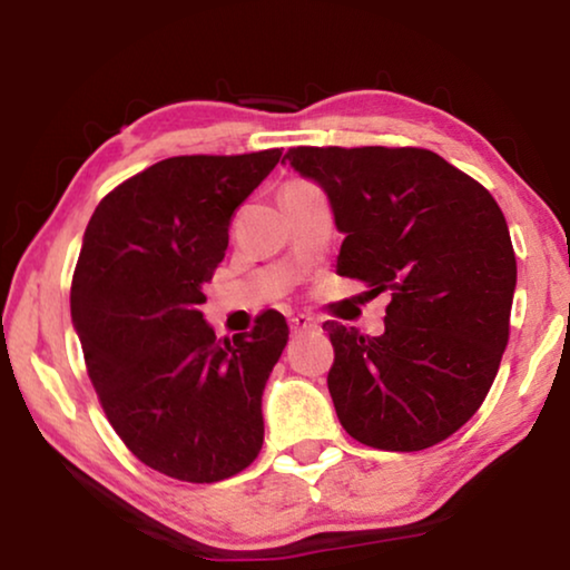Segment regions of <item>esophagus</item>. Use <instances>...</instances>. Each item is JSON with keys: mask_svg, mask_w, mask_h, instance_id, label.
<instances>
[{"mask_svg": "<svg viewBox=\"0 0 570 570\" xmlns=\"http://www.w3.org/2000/svg\"><path fill=\"white\" fill-rule=\"evenodd\" d=\"M291 330L293 332H311L316 330V318L308 314H293L291 316Z\"/></svg>", "mask_w": 570, "mask_h": 570, "instance_id": "obj_1", "label": "esophagus"}]
</instances>
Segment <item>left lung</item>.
I'll return each instance as SVG.
<instances>
[{
  "label": "left lung",
  "mask_w": 570,
  "mask_h": 570,
  "mask_svg": "<svg viewBox=\"0 0 570 570\" xmlns=\"http://www.w3.org/2000/svg\"><path fill=\"white\" fill-rule=\"evenodd\" d=\"M285 160L330 199L340 275L392 291L379 337L324 324L342 428L384 451L449 439L480 410L509 342L517 256L501 207L420 147H293Z\"/></svg>",
  "instance_id": "left-lung-1"
}]
</instances>
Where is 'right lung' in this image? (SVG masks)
I'll return each instance as SVG.
<instances>
[{"mask_svg":"<svg viewBox=\"0 0 570 570\" xmlns=\"http://www.w3.org/2000/svg\"><path fill=\"white\" fill-rule=\"evenodd\" d=\"M279 158L160 160L106 194L85 228L69 303L88 376L127 449L168 478H233L264 443L262 394L287 345L285 316L264 311L252 332L217 340L202 303L233 213Z\"/></svg>","mask_w":570,"mask_h":570,"instance_id":"add662e5","label":"right lung"}]
</instances>
